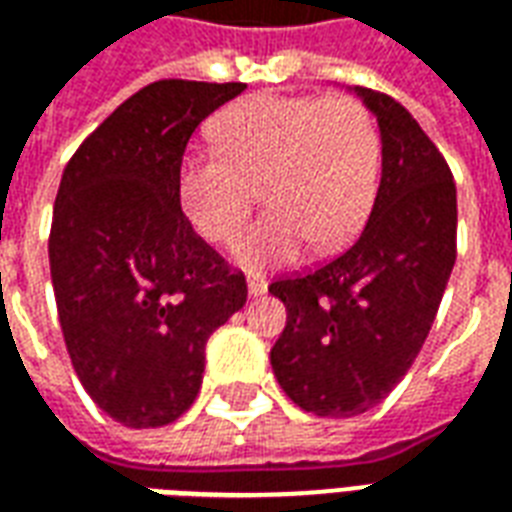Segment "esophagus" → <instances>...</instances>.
I'll return each mask as SVG.
<instances>
[{
  "label": "esophagus",
  "instance_id": "1",
  "mask_svg": "<svg viewBox=\"0 0 512 512\" xmlns=\"http://www.w3.org/2000/svg\"><path fill=\"white\" fill-rule=\"evenodd\" d=\"M246 290H249V296L257 299V296H266L268 293V279L263 274H249L246 277Z\"/></svg>",
  "mask_w": 512,
  "mask_h": 512
}]
</instances>
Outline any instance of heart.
Listing matches in <instances>:
<instances>
[{
  "label": "heart",
  "instance_id": "obj_1",
  "mask_svg": "<svg viewBox=\"0 0 512 512\" xmlns=\"http://www.w3.org/2000/svg\"><path fill=\"white\" fill-rule=\"evenodd\" d=\"M219 150L186 153L178 200L191 227L222 244L257 186L268 208L233 241L246 268L288 263L312 241L332 252L365 224L378 186V131L354 98L257 93L213 123Z\"/></svg>",
  "mask_w": 512,
  "mask_h": 512
}]
</instances>
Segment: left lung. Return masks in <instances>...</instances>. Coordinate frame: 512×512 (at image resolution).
I'll return each instance as SVG.
<instances>
[{
    "label": "left lung",
    "mask_w": 512,
    "mask_h": 512,
    "mask_svg": "<svg viewBox=\"0 0 512 512\" xmlns=\"http://www.w3.org/2000/svg\"><path fill=\"white\" fill-rule=\"evenodd\" d=\"M381 134V183L356 244L277 279L288 323L271 348L285 395L318 417L378 406L414 365L455 266V180L406 106L354 87Z\"/></svg>",
    "instance_id": "8db88e82"
}]
</instances>
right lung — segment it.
Listing matches in <instances>:
<instances>
[{
  "mask_svg": "<svg viewBox=\"0 0 512 512\" xmlns=\"http://www.w3.org/2000/svg\"><path fill=\"white\" fill-rule=\"evenodd\" d=\"M246 84L164 79L106 117L62 172L49 263L73 370L126 428L194 403L205 343L246 304V279L191 230L178 169L194 128Z\"/></svg>",
  "mask_w": 512,
  "mask_h": 512,
  "instance_id": "1",
  "label": "right lung"
}]
</instances>
